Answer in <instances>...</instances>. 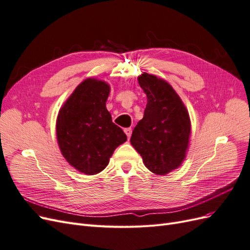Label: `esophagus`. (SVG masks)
Segmentation results:
<instances>
[{"instance_id": "1", "label": "esophagus", "mask_w": 250, "mask_h": 250, "mask_svg": "<svg viewBox=\"0 0 250 250\" xmlns=\"http://www.w3.org/2000/svg\"><path fill=\"white\" fill-rule=\"evenodd\" d=\"M124 132L126 133V135H127L128 138H130L131 132H132V129H131V128H125V129H124Z\"/></svg>"}]
</instances>
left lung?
Masks as SVG:
<instances>
[{
    "instance_id": "8db88e82",
    "label": "left lung",
    "mask_w": 250,
    "mask_h": 250,
    "mask_svg": "<svg viewBox=\"0 0 250 250\" xmlns=\"http://www.w3.org/2000/svg\"><path fill=\"white\" fill-rule=\"evenodd\" d=\"M138 79L147 96V105L130 143L151 172L166 175L185 160L191 134L190 117L168 82L147 73Z\"/></svg>"
}]
</instances>
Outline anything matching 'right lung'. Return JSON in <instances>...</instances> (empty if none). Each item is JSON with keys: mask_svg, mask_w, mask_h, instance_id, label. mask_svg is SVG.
<instances>
[{"mask_svg": "<svg viewBox=\"0 0 250 250\" xmlns=\"http://www.w3.org/2000/svg\"><path fill=\"white\" fill-rule=\"evenodd\" d=\"M109 90L106 82L85 79L58 113L56 134L60 151L67 163L87 175L105 169L113 151L127 140L106 109Z\"/></svg>", "mask_w": 250, "mask_h": 250, "instance_id": "1", "label": "right lung"}]
</instances>
